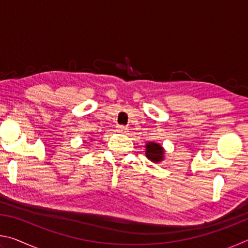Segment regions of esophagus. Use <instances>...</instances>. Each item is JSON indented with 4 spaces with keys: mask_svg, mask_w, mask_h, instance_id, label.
Returning a JSON list of instances; mask_svg holds the SVG:
<instances>
[{
    "mask_svg": "<svg viewBox=\"0 0 248 248\" xmlns=\"http://www.w3.org/2000/svg\"><path fill=\"white\" fill-rule=\"evenodd\" d=\"M127 128L125 127H124V125H118V127H117V131H118L119 133H125L127 132Z\"/></svg>",
    "mask_w": 248,
    "mask_h": 248,
    "instance_id": "obj_1",
    "label": "esophagus"
}]
</instances>
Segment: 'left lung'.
<instances>
[{
	"mask_svg": "<svg viewBox=\"0 0 248 248\" xmlns=\"http://www.w3.org/2000/svg\"><path fill=\"white\" fill-rule=\"evenodd\" d=\"M145 155L150 161L154 163L162 162L164 158V149L161 144L155 143V142H148L145 145Z\"/></svg>",
	"mask_w": 248,
	"mask_h": 248,
	"instance_id": "left-lung-1",
	"label": "left lung"
}]
</instances>
